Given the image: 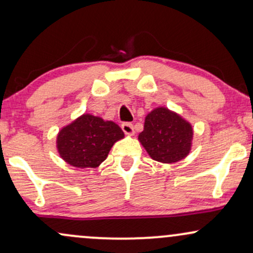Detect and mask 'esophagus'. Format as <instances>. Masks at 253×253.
Listing matches in <instances>:
<instances>
[{
    "label": "esophagus",
    "mask_w": 253,
    "mask_h": 253,
    "mask_svg": "<svg viewBox=\"0 0 253 253\" xmlns=\"http://www.w3.org/2000/svg\"><path fill=\"white\" fill-rule=\"evenodd\" d=\"M121 128L126 134H133L134 133V128H133V125L130 123H124L121 124Z\"/></svg>",
    "instance_id": "obj_1"
}]
</instances>
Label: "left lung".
<instances>
[{
  "mask_svg": "<svg viewBox=\"0 0 253 253\" xmlns=\"http://www.w3.org/2000/svg\"><path fill=\"white\" fill-rule=\"evenodd\" d=\"M193 128L181 117L165 108H157L145 119L139 140L151 158L175 163L189 153Z\"/></svg>",
  "mask_w": 253,
  "mask_h": 253,
  "instance_id": "1",
  "label": "left lung"
}]
</instances>
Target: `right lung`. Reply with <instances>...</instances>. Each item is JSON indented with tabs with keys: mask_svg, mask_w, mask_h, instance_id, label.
Returning <instances> with one entry per match:
<instances>
[{
	"mask_svg": "<svg viewBox=\"0 0 253 253\" xmlns=\"http://www.w3.org/2000/svg\"><path fill=\"white\" fill-rule=\"evenodd\" d=\"M124 132L113 121L85 114L60 130L58 152L66 163L76 168H96L108 156Z\"/></svg>",
	"mask_w": 253,
	"mask_h": 253,
	"instance_id": "add662e5",
	"label": "right lung"
}]
</instances>
